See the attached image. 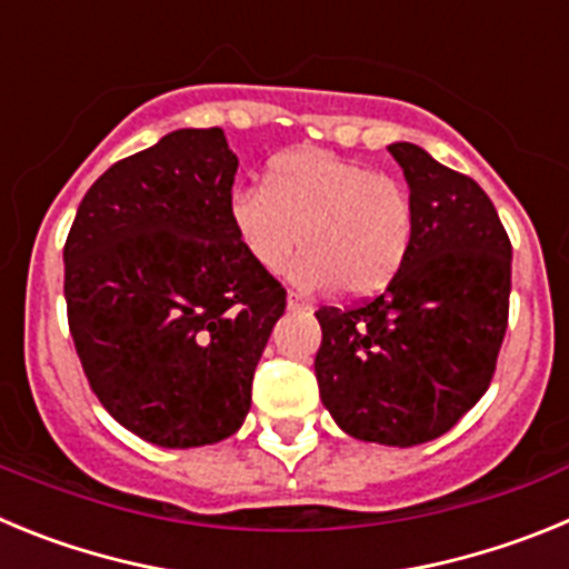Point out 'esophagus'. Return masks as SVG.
<instances>
[{"label": "esophagus", "mask_w": 569, "mask_h": 569, "mask_svg": "<svg viewBox=\"0 0 569 569\" xmlns=\"http://www.w3.org/2000/svg\"><path fill=\"white\" fill-rule=\"evenodd\" d=\"M288 310H310V301H305L296 293H288Z\"/></svg>", "instance_id": "34e87169"}]
</instances>
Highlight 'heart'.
Masks as SVG:
<instances>
[{
  "mask_svg": "<svg viewBox=\"0 0 569 569\" xmlns=\"http://www.w3.org/2000/svg\"><path fill=\"white\" fill-rule=\"evenodd\" d=\"M410 190L376 168L330 150H290L273 159L268 184H248L230 199L236 239L264 273H279L290 256L301 288L345 296L385 290L413 241Z\"/></svg>",
  "mask_w": 569,
  "mask_h": 569,
  "instance_id": "heart-1",
  "label": "heart"
}]
</instances>
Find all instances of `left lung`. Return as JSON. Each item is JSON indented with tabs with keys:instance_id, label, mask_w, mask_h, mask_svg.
I'll use <instances>...</instances> for the list:
<instances>
[{
	"instance_id": "obj_1",
	"label": "left lung",
	"mask_w": 569,
	"mask_h": 569,
	"mask_svg": "<svg viewBox=\"0 0 569 569\" xmlns=\"http://www.w3.org/2000/svg\"><path fill=\"white\" fill-rule=\"evenodd\" d=\"M413 199L405 264L359 308H321L319 396L359 441L413 447L445 436L490 387L510 310L512 248L490 196L396 142Z\"/></svg>"
}]
</instances>
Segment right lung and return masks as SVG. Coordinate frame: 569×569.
Returning a JSON list of instances; mask_svg holds the SVG:
<instances>
[{"label": "right lung", "mask_w": 569, "mask_h": 569, "mask_svg": "<svg viewBox=\"0 0 569 569\" xmlns=\"http://www.w3.org/2000/svg\"><path fill=\"white\" fill-rule=\"evenodd\" d=\"M239 159L222 128H184L104 170L64 241L79 361L110 416L159 447L233 436L284 288L230 224Z\"/></svg>", "instance_id": "right-lung-1"}]
</instances>
